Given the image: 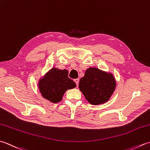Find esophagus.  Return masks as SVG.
<instances>
[{
    "label": "esophagus",
    "instance_id": "obj_1",
    "mask_svg": "<svg viewBox=\"0 0 150 150\" xmlns=\"http://www.w3.org/2000/svg\"><path fill=\"white\" fill-rule=\"evenodd\" d=\"M74 81H75V82L76 83V84H77V86H78L79 82V79H74Z\"/></svg>",
    "mask_w": 150,
    "mask_h": 150
}]
</instances>
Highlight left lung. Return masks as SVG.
<instances>
[{"label":"left lung","mask_w":150,"mask_h":150,"mask_svg":"<svg viewBox=\"0 0 150 150\" xmlns=\"http://www.w3.org/2000/svg\"><path fill=\"white\" fill-rule=\"evenodd\" d=\"M116 84L113 73L90 67L80 79L79 88L89 103L99 105L110 100Z\"/></svg>","instance_id":"left-lung-1"}]
</instances>
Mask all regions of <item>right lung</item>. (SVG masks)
<instances>
[{
    "label": "right lung",
    "instance_id": "obj_1",
    "mask_svg": "<svg viewBox=\"0 0 150 150\" xmlns=\"http://www.w3.org/2000/svg\"><path fill=\"white\" fill-rule=\"evenodd\" d=\"M38 87L43 98L52 103H57L62 99L67 90L76 87V84L68 77V70L54 67L40 78Z\"/></svg>",
    "mask_w": 150,
    "mask_h": 150
}]
</instances>
